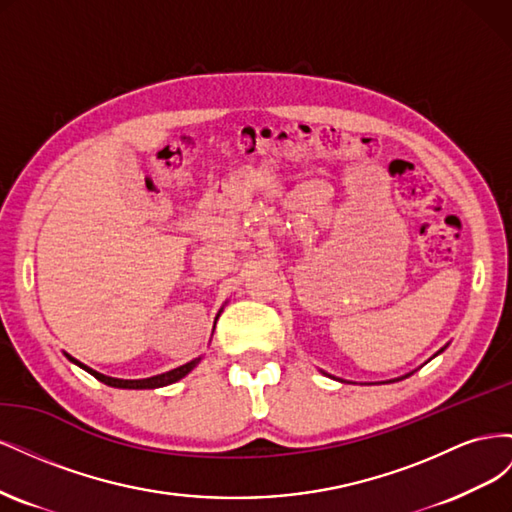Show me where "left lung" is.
Listing matches in <instances>:
<instances>
[{
    "label": "left lung",
    "instance_id": "left-lung-1",
    "mask_svg": "<svg viewBox=\"0 0 512 512\" xmlns=\"http://www.w3.org/2000/svg\"><path fill=\"white\" fill-rule=\"evenodd\" d=\"M442 350H444V348H442ZM442 350H440V352H442ZM440 352H436V354H433V356H438ZM408 376H410V374H406V376H401V378H395V380H386V382H397V380H404V378H408ZM382 384H384V382H382Z\"/></svg>",
    "mask_w": 512,
    "mask_h": 512
}]
</instances>
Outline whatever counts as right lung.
Here are the masks:
<instances>
[{
  "label": "right lung",
  "mask_w": 512,
  "mask_h": 512,
  "mask_svg": "<svg viewBox=\"0 0 512 512\" xmlns=\"http://www.w3.org/2000/svg\"><path fill=\"white\" fill-rule=\"evenodd\" d=\"M66 356H68V359H70L74 365H79L81 369L89 371V374L94 376L96 380H100V382H104V384H108V386H115V389H160V386H168V384H173V382L181 380L183 376H188L190 371L200 363V356H198V359H194V361H190V363H185V365H181V367L170 369V371H166V374H158V376L143 378V380H121V378H111V376L100 374V371L91 369V367L83 365L81 361L72 359L70 354H66Z\"/></svg>",
  "instance_id": "add662e5"
}]
</instances>
